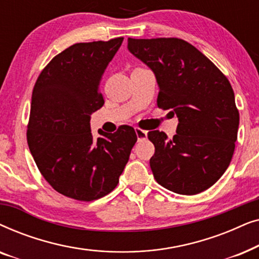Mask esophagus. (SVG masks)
Returning a JSON list of instances; mask_svg holds the SVG:
<instances>
[{
    "label": "esophagus",
    "instance_id": "1",
    "mask_svg": "<svg viewBox=\"0 0 259 259\" xmlns=\"http://www.w3.org/2000/svg\"><path fill=\"white\" fill-rule=\"evenodd\" d=\"M136 133H137L138 140H144V139H146V138H147L146 131L141 130V128H139V127H136Z\"/></svg>",
    "mask_w": 259,
    "mask_h": 259
}]
</instances>
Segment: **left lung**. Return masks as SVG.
<instances>
[{
	"instance_id": "1",
	"label": "left lung",
	"mask_w": 259,
	"mask_h": 259,
	"mask_svg": "<svg viewBox=\"0 0 259 259\" xmlns=\"http://www.w3.org/2000/svg\"><path fill=\"white\" fill-rule=\"evenodd\" d=\"M127 49L153 72L158 107L178 118L172 139L148 132L155 147L150 160L155 180L178 194L203 192L224 175L235 151L239 113L231 84L203 53L180 38L128 37Z\"/></svg>"
}]
</instances>
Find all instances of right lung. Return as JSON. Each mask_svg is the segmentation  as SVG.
Returning a JSON list of instances; mask_svg holds the SVG:
<instances>
[{"label": "right lung", "instance_id": "right-lung-1", "mask_svg": "<svg viewBox=\"0 0 259 259\" xmlns=\"http://www.w3.org/2000/svg\"><path fill=\"white\" fill-rule=\"evenodd\" d=\"M123 37L75 44L56 55L37 77L27 140L35 164L53 189L91 201L115 189L137 143L133 127L94 139L91 115L104 105L100 82Z\"/></svg>", "mask_w": 259, "mask_h": 259}]
</instances>
